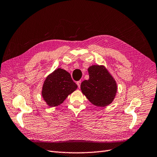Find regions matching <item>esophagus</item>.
I'll use <instances>...</instances> for the list:
<instances>
[{
    "mask_svg": "<svg viewBox=\"0 0 157 157\" xmlns=\"http://www.w3.org/2000/svg\"><path fill=\"white\" fill-rule=\"evenodd\" d=\"M81 83H82L81 81H78V82H76V83H77V85H78V86L79 88L80 87V86H81Z\"/></svg>",
    "mask_w": 157,
    "mask_h": 157,
    "instance_id": "obj_1",
    "label": "esophagus"
}]
</instances>
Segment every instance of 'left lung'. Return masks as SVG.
Listing matches in <instances>:
<instances>
[{"instance_id": "8db88e82", "label": "left lung", "mask_w": 157, "mask_h": 157, "mask_svg": "<svg viewBox=\"0 0 157 157\" xmlns=\"http://www.w3.org/2000/svg\"><path fill=\"white\" fill-rule=\"evenodd\" d=\"M88 72L89 79L81 83L83 94L94 105L103 107L110 105L117 91L114 78L102 66H91Z\"/></svg>"}]
</instances>
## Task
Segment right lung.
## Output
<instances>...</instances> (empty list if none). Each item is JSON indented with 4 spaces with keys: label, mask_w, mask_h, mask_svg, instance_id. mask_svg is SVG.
<instances>
[{
    "label": "right lung",
    "mask_w": 157,
    "mask_h": 157,
    "mask_svg": "<svg viewBox=\"0 0 157 157\" xmlns=\"http://www.w3.org/2000/svg\"><path fill=\"white\" fill-rule=\"evenodd\" d=\"M77 87L68 71L57 68L44 81L42 96L49 106L54 107L62 103Z\"/></svg>",
    "instance_id": "add662e5"
}]
</instances>
